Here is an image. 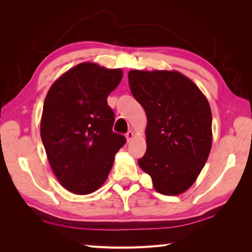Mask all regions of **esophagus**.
Returning a JSON list of instances; mask_svg holds the SVG:
<instances>
[{
    "instance_id": "esophagus-1",
    "label": "esophagus",
    "mask_w": 252,
    "mask_h": 252,
    "mask_svg": "<svg viewBox=\"0 0 252 252\" xmlns=\"http://www.w3.org/2000/svg\"><path fill=\"white\" fill-rule=\"evenodd\" d=\"M133 136H134V133H133V132H132V131H129V132H127V133L126 134V141H127V142H130V141H131V140H132V139H133Z\"/></svg>"
}]
</instances>
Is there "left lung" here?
Returning <instances> with one entry per match:
<instances>
[{"label": "left lung", "instance_id": "left-lung-1", "mask_svg": "<svg viewBox=\"0 0 252 252\" xmlns=\"http://www.w3.org/2000/svg\"><path fill=\"white\" fill-rule=\"evenodd\" d=\"M131 93L146 111L147 151L138 163L155 189L177 195L193 185L212 144L207 97L178 71L129 72Z\"/></svg>", "mask_w": 252, "mask_h": 252}]
</instances>
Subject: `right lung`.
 Here are the masks:
<instances>
[{
  "label": "right lung",
  "mask_w": 252,
  "mask_h": 252,
  "mask_svg": "<svg viewBox=\"0 0 252 252\" xmlns=\"http://www.w3.org/2000/svg\"><path fill=\"white\" fill-rule=\"evenodd\" d=\"M121 69L83 62L51 85L41 118V139L63 188L89 194L103 185L126 138L114 133L106 97L121 82Z\"/></svg>",
  "instance_id": "1"
}]
</instances>
